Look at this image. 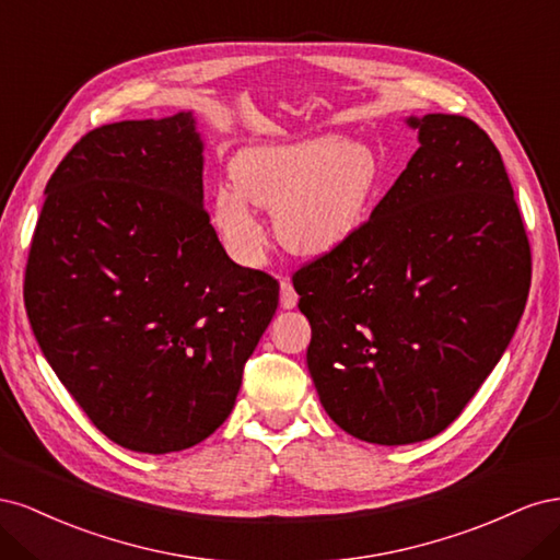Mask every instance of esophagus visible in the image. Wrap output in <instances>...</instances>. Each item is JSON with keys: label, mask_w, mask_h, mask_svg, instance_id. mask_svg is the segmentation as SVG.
Listing matches in <instances>:
<instances>
[{"label": "esophagus", "mask_w": 560, "mask_h": 560, "mask_svg": "<svg viewBox=\"0 0 560 560\" xmlns=\"http://www.w3.org/2000/svg\"><path fill=\"white\" fill-rule=\"evenodd\" d=\"M296 301H299V294H296V290L292 287V282L290 280H282L280 282V306L282 308H294Z\"/></svg>", "instance_id": "obj_1"}]
</instances>
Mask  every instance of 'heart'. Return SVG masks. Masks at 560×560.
Returning a JSON list of instances; mask_svg holds the SVG:
<instances>
[{"label": "heart", "instance_id": "obj_1", "mask_svg": "<svg viewBox=\"0 0 560 560\" xmlns=\"http://www.w3.org/2000/svg\"><path fill=\"white\" fill-rule=\"evenodd\" d=\"M231 182L212 200V224L241 266L266 257L257 212H273L278 243L296 257H322L350 241L364 222L378 184L374 151L360 142L313 138L249 147L231 163Z\"/></svg>", "mask_w": 560, "mask_h": 560}]
</instances>
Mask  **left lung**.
Returning <instances> with one entry per match:
<instances>
[{"mask_svg": "<svg viewBox=\"0 0 560 560\" xmlns=\"http://www.w3.org/2000/svg\"><path fill=\"white\" fill-rule=\"evenodd\" d=\"M420 147L350 241L292 276L329 418L369 444L446 430L510 346L530 243L498 147L467 116L409 118Z\"/></svg>", "mask_w": 560, "mask_h": 560, "instance_id": "left-lung-1", "label": "left lung"}]
</instances>
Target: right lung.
Instances as JSON below:
<instances>
[{"instance_id":"add662e5","label":"right lung","mask_w":560,"mask_h":560,"mask_svg":"<svg viewBox=\"0 0 560 560\" xmlns=\"http://www.w3.org/2000/svg\"><path fill=\"white\" fill-rule=\"evenodd\" d=\"M278 290L217 238L191 114L100 126L46 184L27 317L67 393L118 446L173 453L222 425Z\"/></svg>"}]
</instances>
